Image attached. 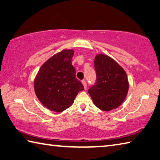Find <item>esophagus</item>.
<instances>
[{"mask_svg":"<svg viewBox=\"0 0 160 160\" xmlns=\"http://www.w3.org/2000/svg\"><path fill=\"white\" fill-rule=\"evenodd\" d=\"M82 85L84 86V88H85V89H86V88H87V82H86V81L85 80H82Z\"/></svg>","mask_w":160,"mask_h":160,"instance_id":"34e87169","label":"esophagus"}]
</instances>
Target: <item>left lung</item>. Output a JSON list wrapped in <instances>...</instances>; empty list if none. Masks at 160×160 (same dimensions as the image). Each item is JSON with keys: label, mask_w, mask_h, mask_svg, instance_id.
<instances>
[{"label": "left lung", "mask_w": 160, "mask_h": 160, "mask_svg": "<svg viewBox=\"0 0 160 160\" xmlns=\"http://www.w3.org/2000/svg\"><path fill=\"white\" fill-rule=\"evenodd\" d=\"M94 67L97 82L88 90L94 104L107 112L118 108L129 90L125 71L112 58L103 54L95 57Z\"/></svg>", "instance_id": "1"}]
</instances>
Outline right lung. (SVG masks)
<instances>
[{"mask_svg":"<svg viewBox=\"0 0 160 160\" xmlns=\"http://www.w3.org/2000/svg\"><path fill=\"white\" fill-rule=\"evenodd\" d=\"M74 50L64 49L43 63L34 80V91L43 106L60 112L72 106L84 87L72 65Z\"/></svg>","mask_w":160,"mask_h":160,"instance_id":"right-lung-1","label":"right lung"}]
</instances>
